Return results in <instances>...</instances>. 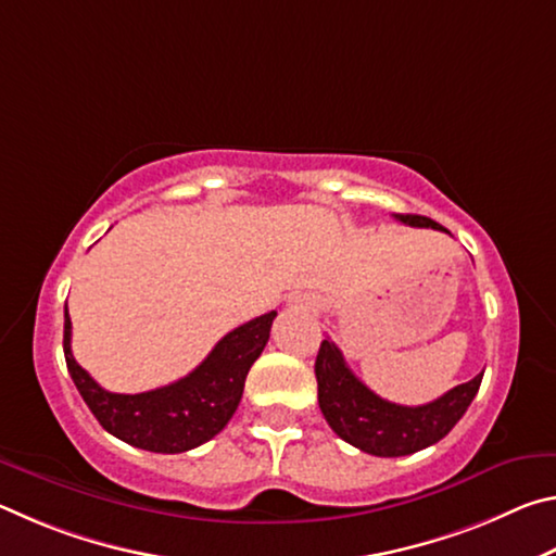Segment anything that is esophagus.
Masks as SVG:
<instances>
[{
	"label": "esophagus",
	"instance_id": "esophagus-1",
	"mask_svg": "<svg viewBox=\"0 0 556 556\" xmlns=\"http://www.w3.org/2000/svg\"><path fill=\"white\" fill-rule=\"evenodd\" d=\"M296 304H299L301 308H316V306H318L314 299H306V296H299V299H296Z\"/></svg>",
	"mask_w": 556,
	"mask_h": 556
}]
</instances>
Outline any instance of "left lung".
Here are the masks:
<instances>
[{
	"mask_svg": "<svg viewBox=\"0 0 556 556\" xmlns=\"http://www.w3.org/2000/svg\"><path fill=\"white\" fill-rule=\"evenodd\" d=\"M394 220L412 228L444 230L425 215H394ZM446 232V230H444ZM318 407L338 437L372 456H409L444 439L464 417L468 404L481 388L483 372L473 380L456 384L439 400L419 407H404L382 400L368 384L355 378L333 341H326L316 355Z\"/></svg>",
	"mask_w": 556,
	"mask_h": 556,
	"instance_id": "1",
	"label": "left lung"
}]
</instances>
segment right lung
<instances>
[{
	"instance_id": "obj_1",
	"label": "right lung",
	"mask_w": 556,
	"mask_h": 556,
	"mask_svg": "<svg viewBox=\"0 0 556 556\" xmlns=\"http://www.w3.org/2000/svg\"><path fill=\"white\" fill-rule=\"evenodd\" d=\"M275 316L277 312L257 316L223 336L199 368L166 388L117 394L102 390L88 370L75 363L71 316L65 306V365L80 397L112 437L154 454H184L220 434L230 421L242 400L244 378L269 341Z\"/></svg>"
}]
</instances>
